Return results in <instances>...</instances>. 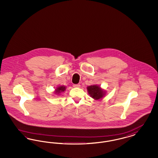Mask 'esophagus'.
I'll use <instances>...</instances> for the list:
<instances>
[{"instance_id":"esophagus-1","label":"esophagus","mask_w":158,"mask_h":158,"mask_svg":"<svg viewBox=\"0 0 158 158\" xmlns=\"http://www.w3.org/2000/svg\"><path fill=\"white\" fill-rule=\"evenodd\" d=\"M80 86L81 85L79 84H74L73 85V87H75V88H79Z\"/></svg>"}]
</instances>
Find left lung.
<instances>
[{"mask_svg": "<svg viewBox=\"0 0 158 158\" xmlns=\"http://www.w3.org/2000/svg\"><path fill=\"white\" fill-rule=\"evenodd\" d=\"M88 92L90 97L96 100L102 98L105 95V91L97 85H90L87 87Z\"/></svg>", "mask_w": 158, "mask_h": 158, "instance_id": "obj_1", "label": "left lung"}]
</instances>
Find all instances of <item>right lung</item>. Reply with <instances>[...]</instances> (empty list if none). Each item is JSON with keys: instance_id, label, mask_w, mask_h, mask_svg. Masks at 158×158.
I'll return each instance as SVG.
<instances>
[{"instance_id": "right-lung-1", "label": "right lung", "mask_w": 158, "mask_h": 158, "mask_svg": "<svg viewBox=\"0 0 158 158\" xmlns=\"http://www.w3.org/2000/svg\"><path fill=\"white\" fill-rule=\"evenodd\" d=\"M66 89V87L64 86H59L58 88H57L56 89V91H55V93L56 94H59L60 92H64Z\"/></svg>"}]
</instances>
